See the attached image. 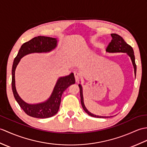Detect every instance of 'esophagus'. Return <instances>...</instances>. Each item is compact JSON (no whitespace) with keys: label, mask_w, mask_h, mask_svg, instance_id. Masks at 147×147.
Segmentation results:
<instances>
[{"label":"esophagus","mask_w":147,"mask_h":147,"mask_svg":"<svg viewBox=\"0 0 147 147\" xmlns=\"http://www.w3.org/2000/svg\"><path fill=\"white\" fill-rule=\"evenodd\" d=\"M74 78H75V81H76V82H78L80 80V74L79 73H78L76 72H74Z\"/></svg>","instance_id":"obj_1"}]
</instances>
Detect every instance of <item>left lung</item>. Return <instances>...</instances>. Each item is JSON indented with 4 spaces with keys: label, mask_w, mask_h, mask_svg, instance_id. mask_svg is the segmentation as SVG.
<instances>
[{
    "label": "left lung",
    "mask_w": 147,
    "mask_h": 147,
    "mask_svg": "<svg viewBox=\"0 0 147 147\" xmlns=\"http://www.w3.org/2000/svg\"><path fill=\"white\" fill-rule=\"evenodd\" d=\"M112 37V39L111 42L109 43L108 47H107V49L106 51L108 53H127L128 55L130 57L133 65L134 67V71H135V74L136 75V65L135 64V55H134V49L131 47V46H129L126 42L124 39L122 38V37L119 36L117 34H111ZM80 87V96H81V103L82 107H83V110L85 111V112L89 115L90 116H91L93 117H96V118H104L105 117H100V116H96L95 115H93L90 112L87 110V109L85 107L84 105V101H83V90H82V87L81 84H79Z\"/></svg>",
    "instance_id": "obj_1"
}]
</instances>
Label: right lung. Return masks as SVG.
Listing matches in <instances>:
<instances>
[{"label":"right lung","instance_id":"obj_1","mask_svg":"<svg viewBox=\"0 0 147 147\" xmlns=\"http://www.w3.org/2000/svg\"><path fill=\"white\" fill-rule=\"evenodd\" d=\"M57 46L55 38L46 36H37L24 43L20 47L18 55L13 61L12 69V89L17 102L26 113L30 117L37 118H46L56 115L59 108L61 96L63 92L70 85L75 83L73 73L67 76L60 78L52 94L48 100L42 103L29 105L25 103L19 97L15 86V70L20 59L26 54L33 53H46L54 49Z\"/></svg>","mask_w":147,"mask_h":147}]
</instances>
